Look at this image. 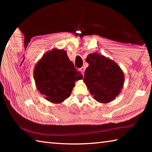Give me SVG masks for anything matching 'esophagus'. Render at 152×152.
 Segmentation results:
<instances>
[{
	"mask_svg": "<svg viewBox=\"0 0 152 152\" xmlns=\"http://www.w3.org/2000/svg\"><path fill=\"white\" fill-rule=\"evenodd\" d=\"M80 72H81L82 74H84V70H85V68H84V67H82V68L80 69Z\"/></svg>",
	"mask_w": 152,
	"mask_h": 152,
	"instance_id": "1",
	"label": "esophagus"
}]
</instances>
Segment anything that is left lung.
Returning a JSON list of instances; mask_svg holds the SVG:
<instances>
[{
    "instance_id": "left-lung-1",
    "label": "left lung",
    "mask_w": 152,
    "mask_h": 152,
    "mask_svg": "<svg viewBox=\"0 0 152 152\" xmlns=\"http://www.w3.org/2000/svg\"><path fill=\"white\" fill-rule=\"evenodd\" d=\"M86 60L89 65L84 82L94 99L101 103L115 99L124 84V74L119 66L98 53L88 55Z\"/></svg>"
}]
</instances>
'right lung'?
Instances as JSON below:
<instances>
[{
    "label": "right lung",
    "instance_id": "add662e5",
    "mask_svg": "<svg viewBox=\"0 0 152 152\" xmlns=\"http://www.w3.org/2000/svg\"><path fill=\"white\" fill-rule=\"evenodd\" d=\"M38 91L46 100L61 103L70 96L75 82L82 78L66 51L52 49L43 56L33 70Z\"/></svg>",
    "mask_w": 152,
    "mask_h": 152
}]
</instances>
